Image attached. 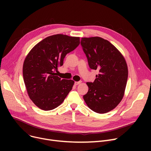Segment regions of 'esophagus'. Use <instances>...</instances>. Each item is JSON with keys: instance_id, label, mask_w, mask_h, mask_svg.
<instances>
[{"instance_id": "esophagus-1", "label": "esophagus", "mask_w": 151, "mask_h": 151, "mask_svg": "<svg viewBox=\"0 0 151 151\" xmlns=\"http://www.w3.org/2000/svg\"><path fill=\"white\" fill-rule=\"evenodd\" d=\"M82 83V81H76L75 83V84L76 85V86H77V85H79L80 84H81Z\"/></svg>"}]
</instances>
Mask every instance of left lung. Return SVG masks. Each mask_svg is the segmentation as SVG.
I'll list each match as a JSON object with an SVG mask.
<instances>
[{
    "label": "left lung",
    "mask_w": 151,
    "mask_h": 151,
    "mask_svg": "<svg viewBox=\"0 0 151 151\" xmlns=\"http://www.w3.org/2000/svg\"><path fill=\"white\" fill-rule=\"evenodd\" d=\"M81 44L89 67L99 71L83 96L88 106L104 114L115 108L124 97L128 67L121 52L109 41L99 37H83Z\"/></svg>",
    "instance_id": "obj_1"
}]
</instances>
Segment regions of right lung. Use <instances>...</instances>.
Here are the masks:
<instances>
[{
  "instance_id": "add662e5",
  "label": "right lung",
  "mask_w": 151,
  "mask_h": 151,
  "mask_svg": "<svg viewBox=\"0 0 151 151\" xmlns=\"http://www.w3.org/2000/svg\"><path fill=\"white\" fill-rule=\"evenodd\" d=\"M80 37L63 34L49 36L35 45L24 61L22 73L28 96L45 111L59 106L72 89L74 81L58 76L67 54L80 45Z\"/></svg>"
}]
</instances>
